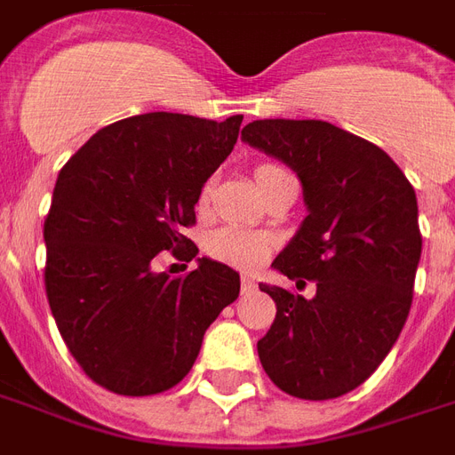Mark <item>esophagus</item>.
<instances>
[{"mask_svg": "<svg viewBox=\"0 0 455 455\" xmlns=\"http://www.w3.org/2000/svg\"><path fill=\"white\" fill-rule=\"evenodd\" d=\"M240 290H242V295H249V292H254V290H256V283L251 278H247V275H244V278L240 280Z\"/></svg>", "mask_w": 455, "mask_h": 455, "instance_id": "esophagus-1", "label": "esophagus"}]
</instances>
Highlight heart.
I'll use <instances>...</instances> for the list:
<instances>
[{
  "instance_id": "heart-1",
  "label": "heart",
  "mask_w": 455,
  "mask_h": 455,
  "mask_svg": "<svg viewBox=\"0 0 455 455\" xmlns=\"http://www.w3.org/2000/svg\"><path fill=\"white\" fill-rule=\"evenodd\" d=\"M278 165H271V163H264L254 170V180L259 182L266 172H271ZM211 199H213V180H208L199 191V206L201 213H206L211 208ZM208 254L215 261H220L225 266H232V268H240V271H254L256 266H261L268 259L273 249V240L268 235H261V232L242 230V228H220L211 235V240L206 244Z\"/></svg>"
}]
</instances>
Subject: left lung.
Wrapping results in <instances>:
<instances>
[{
    "mask_svg": "<svg viewBox=\"0 0 455 455\" xmlns=\"http://www.w3.org/2000/svg\"><path fill=\"white\" fill-rule=\"evenodd\" d=\"M242 139L295 170L307 215L273 268L305 299L259 285L275 319L256 347L280 391L329 401L374 374L401 336L422 254L415 189L374 143L321 119H256Z\"/></svg>",
    "mask_w": 455,
    "mask_h": 455,
    "instance_id": "8db88e82",
    "label": "left lung"
}]
</instances>
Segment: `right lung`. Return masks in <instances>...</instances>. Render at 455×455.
<instances>
[{
	"instance_id": "1",
	"label": "right lung",
	"mask_w": 455,
	"mask_h": 455,
	"mask_svg": "<svg viewBox=\"0 0 455 455\" xmlns=\"http://www.w3.org/2000/svg\"><path fill=\"white\" fill-rule=\"evenodd\" d=\"M225 122L148 112L93 134L61 167L45 218V290L64 343L95 384L119 395L172 388L206 329L240 295V273L211 259L170 278L160 251L191 261L184 237L201 187L237 143Z\"/></svg>"
}]
</instances>
